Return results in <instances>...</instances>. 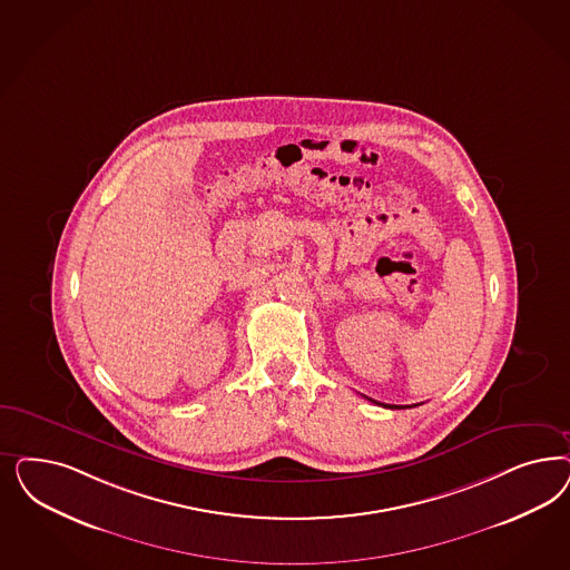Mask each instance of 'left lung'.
<instances>
[{
    "label": "left lung",
    "mask_w": 570,
    "mask_h": 570,
    "mask_svg": "<svg viewBox=\"0 0 570 570\" xmlns=\"http://www.w3.org/2000/svg\"><path fill=\"white\" fill-rule=\"evenodd\" d=\"M390 409H401V406H390Z\"/></svg>",
    "instance_id": "8db88e82"
}]
</instances>
